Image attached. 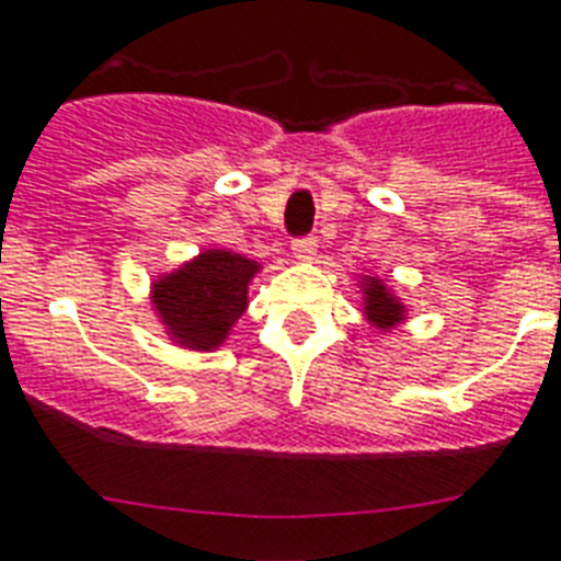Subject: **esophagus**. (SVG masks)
Segmentation results:
<instances>
[{
  "label": "esophagus",
  "instance_id": "obj_1",
  "mask_svg": "<svg viewBox=\"0 0 561 561\" xmlns=\"http://www.w3.org/2000/svg\"><path fill=\"white\" fill-rule=\"evenodd\" d=\"M316 237L312 234H304V237H295L293 240V254L298 260H312V254H316Z\"/></svg>",
  "mask_w": 561,
  "mask_h": 561
}]
</instances>
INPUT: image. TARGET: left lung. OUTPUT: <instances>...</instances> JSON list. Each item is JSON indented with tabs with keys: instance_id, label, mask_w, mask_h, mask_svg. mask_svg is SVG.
<instances>
[{
	"instance_id": "left-lung-1",
	"label": "left lung",
	"mask_w": 561,
	"mask_h": 561,
	"mask_svg": "<svg viewBox=\"0 0 561 561\" xmlns=\"http://www.w3.org/2000/svg\"><path fill=\"white\" fill-rule=\"evenodd\" d=\"M365 316L367 321H374L376 327H382V330H391L393 324H400L402 316H405V309L402 304L388 293V286L382 280H376L370 277L365 284Z\"/></svg>"
}]
</instances>
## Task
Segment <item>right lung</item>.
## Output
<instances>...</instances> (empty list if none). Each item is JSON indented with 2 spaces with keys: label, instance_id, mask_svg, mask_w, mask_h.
I'll list each match as a JSON object with an SVG mask.
<instances>
[{
  "label": "right lung",
  "instance_id": "obj_1",
  "mask_svg": "<svg viewBox=\"0 0 561 561\" xmlns=\"http://www.w3.org/2000/svg\"><path fill=\"white\" fill-rule=\"evenodd\" d=\"M254 260L231 252H205L153 284V304L168 330L191 351H214L245 312Z\"/></svg>",
  "mask_w": 561,
  "mask_h": 561
}]
</instances>
